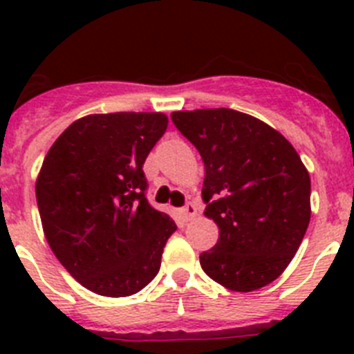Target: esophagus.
I'll return each mask as SVG.
<instances>
[{
    "label": "esophagus",
    "mask_w": 354,
    "mask_h": 354,
    "mask_svg": "<svg viewBox=\"0 0 354 354\" xmlns=\"http://www.w3.org/2000/svg\"><path fill=\"white\" fill-rule=\"evenodd\" d=\"M180 214H183V218L184 220H193V218H195L196 216V207H195V204H192V202H187L186 205H184L183 209H180Z\"/></svg>",
    "instance_id": "1"
}]
</instances>
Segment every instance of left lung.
<instances>
[{"instance_id": "obj_1", "label": "left lung", "mask_w": 354, "mask_h": 354, "mask_svg": "<svg viewBox=\"0 0 354 354\" xmlns=\"http://www.w3.org/2000/svg\"><path fill=\"white\" fill-rule=\"evenodd\" d=\"M175 127L202 156L204 214L220 228L200 266L237 292L286 271L310 223V175L282 134L236 109L174 111Z\"/></svg>"}]
</instances>
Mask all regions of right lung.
Returning <instances> with one entry per match:
<instances>
[{
    "label": "right lung",
    "mask_w": 354,
    "mask_h": 354,
    "mask_svg": "<svg viewBox=\"0 0 354 354\" xmlns=\"http://www.w3.org/2000/svg\"><path fill=\"white\" fill-rule=\"evenodd\" d=\"M167 127L165 113L88 115L44 158L35 184L44 236L92 292L131 296L161 268L177 225L147 202L143 162Z\"/></svg>",
    "instance_id": "1"
}]
</instances>
